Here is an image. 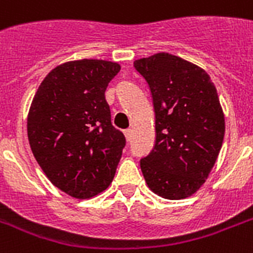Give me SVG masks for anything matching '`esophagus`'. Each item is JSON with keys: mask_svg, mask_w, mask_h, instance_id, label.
<instances>
[{"mask_svg": "<svg viewBox=\"0 0 253 253\" xmlns=\"http://www.w3.org/2000/svg\"><path fill=\"white\" fill-rule=\"evenodd\" d=\"M123 134H125V136H126V139H127V142H128V140L131 139V135H132V130H130V128H128V130H125L123 131Z\"/></svg>", "mask_w": 253, "mask_h": 253, "instance_id": "esophagus-1", "label": "esophagus"}]
</instances>
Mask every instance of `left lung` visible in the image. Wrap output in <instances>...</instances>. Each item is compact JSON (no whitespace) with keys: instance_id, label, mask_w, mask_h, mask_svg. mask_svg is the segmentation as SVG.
Listing matches in <instances>:
<instances>
[{"instance_id":"1","label":"left lung","mask_w":253,"mask_h":253,"mask_svg":"<svg viewBox=\"0 0 253 253\" xmlns=\"http://www.w3.org/2000/svg\"><path fill=\"white\" fill-rule=\"evenodd\" d=\"M150 85L156 143L140 160L148 188L166 200H184L205 184L220 152L224 114L205 69L167 52L134 61Z\"/></svg>"}]
</instances>
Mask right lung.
Instances as JSON below:
<instances>
[{
  "label": "right lung",
  "instance_id": "1",
  "mask_svg": "<svg viewBox=\"0 0 253 253\" xmlns=\"http://www.w3.org/2000/svg\"><path fill=\"white\" fill-rule=\"evenodd\" d=\"M118 63L67 61L44 77L27 115V136L43 172L57 189L89 200L109 188L125 135L111 125L105 90Z\"/></svg>",
  "mask_w": 253,
  "mask_h": 253
}]
</instances>
